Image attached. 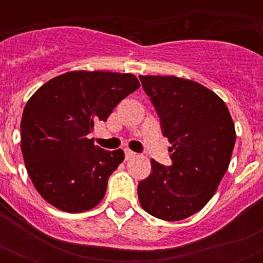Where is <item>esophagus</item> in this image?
<instances>
[{
  "instance_id": "esophagus-1",
  "label": "esophagus",
  "mask_w": 263,
  "mask_h": 263,
  "mask_svg": "<svg viewBox=\"0 0 263 263\" xmlns=\"http://www.w3.org/2000/svg\"><path fill=\"white\" fill-rule=\"evenodd\" d=\"M125 160H131V158H135L136 157V153L135 152H132V150H125Z\"/></svg>"
}]
</instances>
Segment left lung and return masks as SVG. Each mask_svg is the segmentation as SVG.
I'll use <instances>...</instances> for the list:
<instances>
[{"instance_id":"obj_1","label":"left lung","mask_w":263,"mask_h":263,"mask_svg":"<svg viewBox=\"0 0 263 263\" xmlns=\"http://www.w3.org/2000/svg\"><path fill=\"white\" fill-rule=\"evenodd\" d=\"M172 143V165L152 160L138 184L142 208L165 221L195 214L212 199L231 162L236 140L225 102L202 84L176 76H139Z\"/></svg>"}]
</instances>
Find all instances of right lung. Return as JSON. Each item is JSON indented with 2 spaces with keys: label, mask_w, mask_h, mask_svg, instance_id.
I'll list each match as a JSON object with an SVG mask.
<instances>
[{
  "label": "right lung",
  "mask_w": 263,
  "mask_h": 263,
  "mask_svg": "<svg viewBox=\"0 0 263 263\" xmlns=\"http://www.w3.org/2000/svg\"><path fill=\"white\" fill-rule=\"evenodd\" d=\"M138 87L131 73L73 71L53 78L28 99L20 124L22 153L46 202L80 213L102 200L124 153L98 147L88 135Z\"/></svg>",
  "instance_id": "1"
}]
</instances>
